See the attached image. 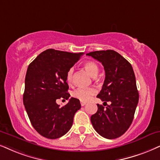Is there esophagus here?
Returning <instances> with one entry per match:
<instances>
[{"mask_svg":"<svg viewBox=\"0 0 160 160\" xmlns=\"http://www.w3.org/2000/svg\"><path fill=\"white\" fill-rule=\"evenodd\" d=\"M80 104H81L82 106H84L86 104V102H82V101H81V102H80Z\"/></svg>","mask_w":160,"mask_h":160,"instance_id":"34e87169","label":"esophagus"}]
</instances>
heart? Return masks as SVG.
I'll return each mask as SVG.
<instances>
[{
    "label": "heart",
    "mask_w": 160,
    "mask_h": 160,
    "mask_svg": "<svg viewBox=\"0 0 160 160\" xmlns=\"http://www.w3.org/2000/svg\"><path fill=\"white\" fill-rule=\"evenodd\" d=\"M84 67L87 72L92 77H96L99 72V66L94 61H88L84 64ZM74 76V68H70L66 73V80L68 83L72 82ZM96 90L94 88H78L72 93V97L82 102L89 100L93 95L95 94Z\"/></svg>",
    "instance_id": "heart-1"
}]
</instances>
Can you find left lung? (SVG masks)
Instances as JSON below:
<instances>
[{"label":"left lung","mask_w":160,"mask_h":160,"mask_svg":"<svg viewBox=\"0 0 160 160\" xmlns=\"http://www.w3.org/2000/svg\"><path fill=\"white\" fill-rule=\"evenodd\" d=\"M86 55L92 56L103 66L106 78L97 97L104 102H111L106 108L98 104V112L91 117V122L101 136L116 139L130 127L138 104L134 70L130 62L114 50L92 52Z\"/></svg>","instance_id":"obj_1"}]
</instances>
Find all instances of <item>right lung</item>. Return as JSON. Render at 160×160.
Instances as JSON below:
<instances>
[{
	"label": "right lung",
	"instance_id": "obj_1",
	"mask_svg": "<svg viewBox=\"0 0 160 160\" xmlns=\"http://www.w3.org/2000/svg\"><path fill=\"white\" fill-rule=\"evenodd\" d=\"M82 54L49 48L28 66L23 105L32 126L46 138L57 139L66 134L72 128L74 114L81 108L76 98H71L62 107L56 100L69 98L66 73Z\"/></svg>",
	"mask_w": 160,
	"mask_h": 160
}]
</instances>
